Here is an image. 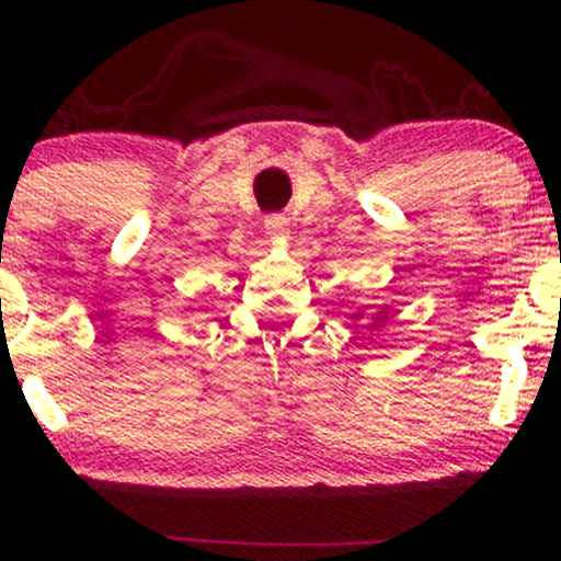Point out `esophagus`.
Segmentation results:
<instances>
[{"instance_id":"esophagus-1","label":"esophagus","mask_w":561,"mask_h":561,"mask_svg":"<svg viewBox=\"0 0 561 561\" xmlns=\"http://www.w3.org/2000/svg\"><path fill=\"white\" fill-rule=\"evenodd\" d=\"M263 227H266V234H268V237H274V240H279V237H285L287 231H289V221H287L285 216L274 214V216H268L266 221H263Z\"/></svg>"}]
</instances>
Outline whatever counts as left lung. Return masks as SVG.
Returning <instances> with one entry per match:
<instances>
[{"label": "left lung", "instance_id": "obj_1", "mask_svg": "<svg viewBox=\"0 0 561 561\" xmlns=\"http://www.w3.org/2000/svg\"><path fill=\"white\" fill-rule=\"evenodd\" d=\"M362 317H364V313H353L351 319H356V321H358V319H362ZM385 319H388V308H379V311L375 313V317H371V330H377V327L382 324Z\"/></svg>", "mask_w": 561, "mask_h": 561}]
</instances>
